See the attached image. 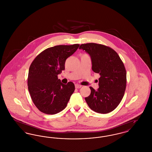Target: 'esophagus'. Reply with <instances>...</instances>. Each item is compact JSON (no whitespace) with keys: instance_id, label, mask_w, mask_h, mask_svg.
Listing matches in <instances>:
<instances>
[{"instance_id":"obj_1","label":"esophagus","mask_w":152,"mask_h":152,"mask_svg":"<svg viewBox=\"0 0 152 152\" xmlns=\"http://www.w3.org/2000/svg\"><path fill=\"white\" fill-rule=\"evenodd\" d=\"M81 87H82V86H81V85H79V84H75V88H76L79 89V88H80Z\"/></svg>"}]
</instances>
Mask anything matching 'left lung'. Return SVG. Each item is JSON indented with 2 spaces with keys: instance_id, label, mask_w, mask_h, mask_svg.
<instances>
[{
  "instance_id": "left-lung-1",
  "label": "left lung",
  "mask_w": 152,
  "mask_h": 152,
  "mask_svg": "<svg viewBox=\"0 0 152 152\" xmlns=\"http://www.w3.org/2000/svg\"><path fill=\"white\" fill-rule=\"evenodd\" d=\"M79 49L91 56L92 69L99 73V88L90 87L91 94L85 98L89 107L102 114L117 107L123 99L126 86V72L123 61L114 50L100 44H82Z\"/></svg>"
}]
</instances>
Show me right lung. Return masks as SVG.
<instances>
[{"mask_svg": "<svg viewBox=\"0 0 152 152\" xmlns=\"http://www.w3.org/2000/svg\"><path fill=\"white\" fill-rule=\"evenodd\" d=\"M79 45H59L47 48L32 62L28 76V88L32 100L40 112L55 115L66 107L75 91V85L71 81L66 84L61 83L58 75L65 69L66 59Z\"/></svg>", "mask_w": 152, "mask_h": 152, "instance_id": "obj_1", "label": "right lung"}]
</instances>
